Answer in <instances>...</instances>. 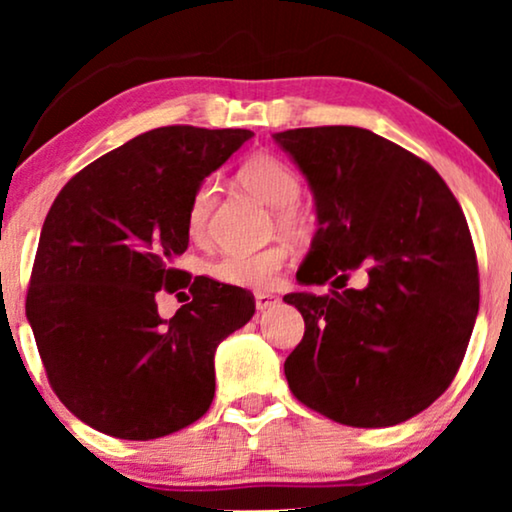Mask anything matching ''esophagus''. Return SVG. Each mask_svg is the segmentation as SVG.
<instances>
[{
  "mask_svg": "<svg viewBox=\"0 0 512 512\" xmlns=\"http://www.w3.org/2000/svg\"><path fill=\"white\" fill-rule=\"evenodd\" d=\"M275 305H277V298L272 296V293H265V291L256 293V310L258 312L270 310V307H275Z\"/></svg>",
  "mask_w": 512,
  "mask_h": 512,
  "instance_id": "34e87169",
  "label": "esophagus"
}]
</instances>
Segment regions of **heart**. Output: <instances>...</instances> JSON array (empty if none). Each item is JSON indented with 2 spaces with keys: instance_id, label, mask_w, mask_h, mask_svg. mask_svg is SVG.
<instances>
[{
  "instance_id": "b5f03b06",
  "label": "heart",
  "mask_w": 512,
  "mask_h": 512,
  "mask_svg": "<svg viewBox=\"0 0 512 512\" xmlns=\"http://www.w3.org/2000/svg\"><path fill=\"white\" fill-rule=\"evenodd\" d=\"M240 179L251 193L277 209V226L284 235H298L303 230V219L293 207L300 198V179L284 160L268 156V153L249 158L242 165ZM214 195V179H205L195 188L193 198L188 202V230L193 235H202L205 230ZM284 263V247H268L258 251H228L209 263L207 270L209 277L221 284L240 286V289H265L275 282Z\"/></svg>"
}]
</instances>
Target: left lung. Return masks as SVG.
<instances>
[{"mask_svg":"<svg viewBox=\"0 0 512 512\" xmlns=\"http://www.w3.org/2000/svg\"><path fill=\"white\" fill-rule=\"evenodd\" d=\"M272 137L317 207L296 279L333 286L284 296L305 319L284 361L293 396L347 426L401 424L450 387L471 340L480 282L466 216L429 163L375 132L324 125ZM359 267L369 284L345 290Z\"/></svg>","mask_w":512,"mask_h":512,"instance_id":"obj_1","label":"left lung"}]
</instances>
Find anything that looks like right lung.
Wrapping results in <instances>:
<instances>
[{
  "mask_svg": "<svg viewBox=\"0 0 512 512\" xmlns=\"http://www.w3.org/2000/svg\"><path fill=\"white\" fill-rule=\"evenodd\" d=\"M251 130L167 125L104 153L67 181L41 228L27 321L65 408L123 440L193 424L214 398V352L254 317L240 286L174 268L188 202ZM194 300L160 320L158 290Z\"/></svg>",
  "mask_w": 512,
  "mask_h": 512,
  "instance_id": "add662e5",
  "label": "right lung"
}]
</instances>
